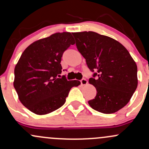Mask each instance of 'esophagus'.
I'll list each match as a JSON object with an SVG mask.
<instances>
[{"instance_id": "esophagus-1", "label": "esophagus", "mask_w": 149, "mask_h": 149, "mask_svg": "<svg viewBox=\"0 0 149 149\" xmlns=\"http://www.w3.org/2000/svg\"><path fill=\"white\" fill-rule=\"evenodd\" d=\"M80 83H81L82 85H85L88 83V80L85 79V78H83V79L80 80Z\"/></svg>"}]
</instances>
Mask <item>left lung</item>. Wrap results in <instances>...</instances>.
I'll list each match as a JSON object with an SVG mask.
<instances>
[{
	"instance_id": "1",
	"label": "left lung",
	"mask_w": 149,
	"mask_h": 149,
	"mask_svg": "<svg viewBox=\"0 0 149 149\" xmlns=\"http://www.w3.org/2000/svg\"><path fill=\"white\" fill-rule=\"evenodd\" d=\"M77 49L86 60L97 95L88 101L103 113H115L127 104L137 87V66L122 44L93 31L73 33Z\"/></svg>"
}]
</instances>
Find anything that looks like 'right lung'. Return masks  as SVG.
<instances>
[{"mask_svg": "<svg viewBox=\"0 0 149 149\" xmlns=\"http://www.w3.org/2000/svg\"><path fill=\"white\" fill-rule=\"evenodd\" d=\"M75 43L71 33H57L33 42L24 51L15 68L14 87L22 104L38 114L62 107L78 80L61 77V57Z\"/></svg>", "mask_w": 149, "mask_h": 149, "instance_id": "add662e5", "label": "right lung"}]
</instances>
